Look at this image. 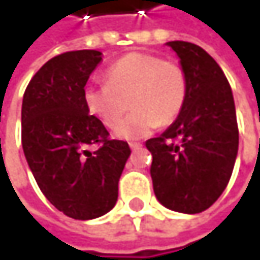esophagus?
I'll use <instances>...</instances> for the list:
<instances>
[{"mask_svg": "<svg viewBox=\"0 0 260 260\" xmlns=\"http://www.w3.org/2000/svg\"><path fill=\"white\" fill-rule=\"evenodd\" d=\"M141 146L143 144H140V143H129V147L132 150H138V149H141Z\"/></svg>", "mask_w": 260, "mask_h": 260, "instance_id": "esophagus-1", "label": "esophagus"}]
</instances>
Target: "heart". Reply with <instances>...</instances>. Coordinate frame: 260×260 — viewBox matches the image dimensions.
Wrapping results in <instances>:
<instances>
[{"mask_svg": "<svg viewBox=\"0 0 260 260\" xmlns=\"http://www.w3.org/2000/svg\"><path fill=\"white\" fill-rule=\"evenodd\" d=\"M186 98L188 77L181 63L144 52L126 54L107 69L105 82L84 88L88 113L108 129L117 128L129 105L134 108L116 131L123 140L144 138L158 126L172 125Z\"/></svg>", "mask_w": 260, "mask_h": 260, "instance_id": "heart-1", "label": "heart"}]
</instances>
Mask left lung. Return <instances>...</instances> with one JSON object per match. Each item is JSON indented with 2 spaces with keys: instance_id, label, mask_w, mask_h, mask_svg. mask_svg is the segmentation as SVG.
<instances>
[{
  "instance_id": "left-lung-1",
  "label": "left lung",
  "mask_w": 260,
  "mask_h": 260,
  "mask_svg": "<svg viewBox=\"0 0 260 260\" xmlns=\"http://www.w3.org/2000/svg\"><path fill=\"white\" fill-rule=\"evenodd\" d=\"M188 77L181 116L156 138L146 141L152 153L153 191L166 208L199 214L212 206L234 172L239 131L231 84L218 63L200 46L167 43Z\"/></svg>"
}]
</instances>
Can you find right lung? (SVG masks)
<instances>
[{
    "label": "right lung",
    "instance_id": "1",
    "mask_svg": "<svg viewBox=\"0 0 260 260\" xmlns=\"http://www.w3.org/2000/svg\"><path fill=\"white\" fill-rule=\"evenodd\" d=\"M102 61L94 49L63 52L28 82L22 101V147L40 191L64 215L98 218L111 211L131 155L88 114L84 87Z\"/></svg>",
    "mask_w": 260,
    "mask_h": 260
}]
</instances>
